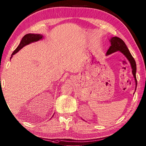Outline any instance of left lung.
Masks as SVG:
<instances>
[{"label": "left lung", "mask_w": 146, "mask_h": 146, "mask_svg": "<svg viewBox=\"0 0 146 146\" xmlns=\"http://www.w3.org/2000/svg\"><path fill=\"white\" fill-rule=\"evenodd\" d=\"M109 41L110 42L111 46H110L109 49H108V51L106 52V56L112 54L113 52H117V51H120L125 56L126 58L129 60L132 68V72L133 74V76H134L135 82V91L136 88H137V79H136V63H135V60L134 59V58L132 57V56L131 54V52H130L129 49L127 48V47L125 43L123 42L122 39L118 38V37L115 36L111 38Z\"/></svg>", "instance_id": "8db88e82"}]
</instances>
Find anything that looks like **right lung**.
I'll return each instance as SVG.
<instances>
[{"mask_svg":"<svg viewBox=\"0 0 146 146\" xmlns=\"http://www.w3.org/2000/svg\"><path fill=\"white\" fill-rule=\"evenodd\" d=\"M42 38H43V36L42 35H39V34H31V33L27 34V35L24 36L23 38V39H22L19 44V46H17V48L15 49L13 52H12L11 59L12 58V56H13L14 54H16L19 51L21 50V49L23 47H24L25 46L28 45L32 42H35L38 41H39V40H41Z\"/></svg>","mask_w":146,"mask_h":146,"instance_id":"right-lung-1","label":"right lung"}]
</instances>
